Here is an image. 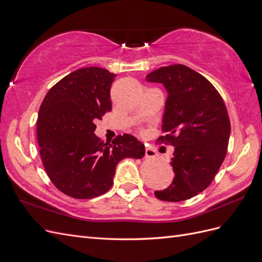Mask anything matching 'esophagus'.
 Wrapping results in <instances>:
<instances>
[{"instance_id": "obj_1", "label": "esophagus", "mask_w": 262, "mask_h": 262, "mask_svg": "<svg viewBox=\"0 0 262 262\" xmlns=\"http://www.w3.org/2000/svg\"><path fill=\"white\" fill-rule=\"evenodd\" d=\"M156 156V150L149 145H146L145 147V157H155Z\"/></svg>"}]
</instances>
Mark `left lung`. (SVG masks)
<instances>
[{
  "mask_svg": "<svg viewBox=\"0 0 262 262\" xmlns=\"http://www.w3.org/2000/svg\"><path fill=\"white\" fill-rule=\"evenodd\" d=\"M147 82L162 83L167 91L162 130L157 142L172 145L175 177L155 191L168 202L188 200L207 189L227 153L231 122L223 98L207 78L184 64L153 71Z\"/></svg>",
  "mask_w": 262,
  "mask_h": 262,
  "instance_id": "1",
  "label": "left lung"
}]
</instances>
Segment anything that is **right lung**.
<instances>
[{"label":"right lung","mask_w":262,"mask_h":262,"mask_svg":"<svg viewBox=\"0 0 262 262\" xmlns=\"http://www.w3.org/2000/svg\"><path fill=\"white\" fill-rule=\"evenodd\" d=\"M115 77L97 67L76 70L51 87L39 109L37 141L43 167L52 184L74 199L104 194L114 184L119 162L145 154L131 134L104 143L94 133L95 122L112 110Z\"/></svg>","instance_id":"add662e5"}]
</instances>
